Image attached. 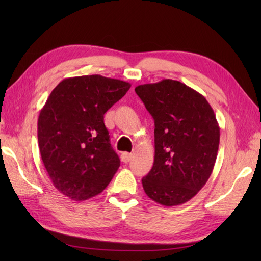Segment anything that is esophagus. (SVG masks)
I'll use <instances>...</instances> for the list:
<instances>
[{
	"label": "esophagus",
	"instance_id": "1",
	"mask_svg": "<svg viewBox=\"0 0 261 261\" xmlns=\"http://www.w3.org/2000/svg\"><path fill=\"white\" fill-rule=\"evenodd\" d=\"M132 158V153H129V152H123L121 154V160L123 163H129L130 160Z\"/></svg>",
	"mask_w": 261,
	"mask_h": 261
}]
</instances>
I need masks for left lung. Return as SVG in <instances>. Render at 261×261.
Here are the masks:
<instances>
[{
    "instance_id": "1",
    "label": "left lung",
    "mask_w": 261,
    "mask_h": 261,
    "mask_svg": "<svg viewBox=\"0 0 261 261\" xmlns=\"http://www.w3.org/2000/svg\"><path fill=\"white\" fill-rule=\"evenodd\" d=\"M154 121V162L142 186L152 201L175 206L206 184L214 167L220 127L202 94L178 81L135 88Z\"/></svg>"
}]
</instances>
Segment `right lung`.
<instances>
[{
	"instance_id": "obj_1",
	"label": "right lung",
	"mask_w": 261,
	"mask_h": 261,
	"mask_svg": "<svg viewBox=\"0 0 261 261\" xmlns=\"http://www.w3.org/2000/svg\"><path fill=\"white\" fill-rule=\"evenodd\" d=\"M130 83L86 75L54 88L38 118L41 159L54 186L75 201L104 191L120 167L104 113L125 95Z\"/></svg>"
}]
</instances>
